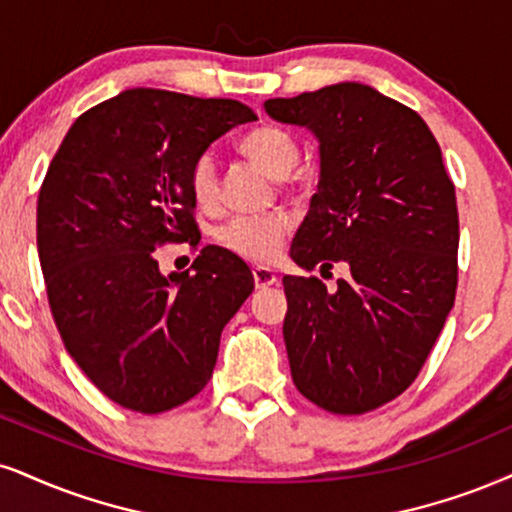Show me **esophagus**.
I'll list each match as a JSON object with an SVG mask.
<instances>
[{"instance_id": "obj_1", "label": "esophagus", "mask_w": 512, "mask_h": 512, "mask_svg": "<svg viewBox=\"0 0 512 512\" xmlns=\"http://www.w3.org/2000/svg\"><path fill=\"white\" fill-rule=\"evenodd\" d=\"M254 282H256V289H266L270 285H275V282H277L275 270L268 268V266H256L254 268Z\"/></svg>"}]
</instances>
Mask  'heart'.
Returning a JSON list of instances; mask_svg holds the SVG:
<instances>
[{"label":"heart","instance_id":"b5f03b06","mask_svg":"<svg viewBox=\"0 0 512 512\" xmlns=\"http://www.w3.org/2000/svg\"><path fill=\"white\" fill-rule=\"evenodd\" d=\"M239 147L249 159H254L270 178L285 180L299 163V147L287 132L277 128H256L242 137ZM187 185L192 199L201 208L218 204V166L211 154L197 156L187 175ZM285 213H261V216H235L218 227L216 237L232 254L249 258V261H268L280 249L282 237L289 230Z\"/></svg>","mask_w":512,"mask_h":512}]
</instances>
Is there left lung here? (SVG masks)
Wrapping results in <instances>:
<instances>
[{
	"label": "left lung",
	"instance_id": "obj_1",
	"mask_svg": "<svg viewBox=\"0 0 512 512\" xmlns=\"http://www.w3.org/2000/svg\"><path fill=\"white\" fill-rule=\"evenodd\" d=\"M263 109L318 140V192L289 254L351 270L334 292L282 277L292 380L330 413H368L410 387L453 308L456 187L427 123L375 87L337 82Z\"/></svg>",
	"mask_w": 512,
	"mask_h": 512
}]
</instances>
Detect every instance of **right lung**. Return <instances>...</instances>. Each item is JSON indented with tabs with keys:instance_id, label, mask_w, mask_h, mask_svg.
I'll return each instance as SVG.
<instances>
[{
	"instance_id": "add662e5",
	"label": "right lung",
	"mask_w": 512,
	"mask_h": 512,
	"mask_svg": "<svg viewBox=\"0 0 512 512\" xmlns=\"http://www.w3.org/2000/svg\"><path fill=\"white\" fill-rule=\"evenodd\" d=\"M256 113L235 99L132 87L85 111L37 199V251L63 344L102 394L137 413L197 396L220 332L254 292L242 258L204 246L194 273L154 251L199 235L187 175L197 156Z\"/></svg>"
}]
</instances>
